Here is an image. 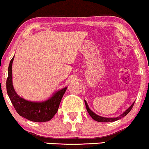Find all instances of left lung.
<instances>
[{
    "instance_id": "obj_1",
    "label": "left lung",
    "mask_w": 149,
    "mask_h": 149,
    "mask_svg": "<svg viewBox=\"0 0 149 149\" xmlns=\"http://www.w3.org/2000/svg\"><path fill=\"white\" fill-rule=\"evenodd\" d=\"M84 102H85V104H86V109L87 111H88V112L89 113V115H90L91 116V118L93 119H94L96 121H98V122H103V123H107V122H113V121H116L117 120H119L121 118H123V117L125 116L130 111V110L132 109V107L134 105V103L133 102L132 104V105H131L130 107L128 108V109H127L125 110L124 112L122 113V114H120V116H117V117H113V118H106V117H102V116H99V115L96 114L93 112V111H91V110L90 109V108H89V107L88 105V104H87L86 101L84 100Z\"/></svg>"
}]
</instances>
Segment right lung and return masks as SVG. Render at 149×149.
I'll return each instance as SVG.
<instances>
[{"instance_id":"1","label":"right lung","mask_w":149,"mask_h":149,"mask_svg":"<svg viewBox=\"0 0 149 149\" xmlns=\"http://www.w3.org/2000/svg\"><path fill=\"white\" fill-rule=\"evenodd\" d=\"M14 56L8 67V77L6 81L7 93L17 112L26 119L34 122H46L53 118L58 109L61 99L68 87L55 92L48 100L42 102L29 101L20 97L16 93L12 84V63Z\"/></svg>"}]
</instances>
